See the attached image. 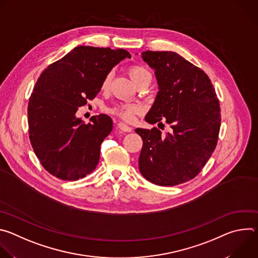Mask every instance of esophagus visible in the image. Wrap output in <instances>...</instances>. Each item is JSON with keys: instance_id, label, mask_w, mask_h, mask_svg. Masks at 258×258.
<instances>
[{"instance_id": "obj_1", "label": "esophagus", "mask_w": 258, "mask_h": 258, "mask_svg": "<svg viewBox=\"0 0 258 258\" xmlns=\"http://www.w3.org/2000/svg\"><path fill=\"white\" fill-rule=\"evenodd\" d=\"M117 127H118L121 132H125V133H127V132H132V131H133V128H132L131 126L126 125V124H125V123H123V122H119V123L117 124Z\"/></svg>"}]
</instances>
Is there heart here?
I'll list each match as a JSON object with an SVG mask.
<instances>
[{"mask_svg": "<svg viewBox=\"0 0 258 258\" xmlns=\"http://www.w3.org/2000/svg\"><path fill=\"white\" fill-rule=\"evenodd\" d=\"M127 72L132 81L137 87L143 83H151V80H152L151 73L143 65H139V64L132 65L128 67ZM111 80H112V73H108L102 82L103 90H106L109 88ZM139 111H140V108L136 105H122L113 109V112L115 114H117L118 116H120L122 119L126 121L133 120L135 114L138 113Z\"/></svg>", "mask_w": 258, "mask_h": 258, "instance_id": "heart-1", "label": "heart"}]
</instances>
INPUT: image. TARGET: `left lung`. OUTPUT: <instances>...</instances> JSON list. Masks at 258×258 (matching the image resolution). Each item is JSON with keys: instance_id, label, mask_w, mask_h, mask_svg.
<instances>
[{"instance_id": "obj_1", "label": "left lung", "mask_w": 258, "mask_h": 258, "mask_svg": "<svg viewBox=\"0 0 258 258\" xmlns=\"http://www.w3.org/2000/svg\"><path fill=\"white\" fill-rule=\"evenodd\" d=\"M155 72L158 93L145 120H161L172 128H136L143 140L142 175L158 186H175L194 178L212 155L220 126V108L206 73L174 52L142 53Z\"/></svg>"}]
</instances>
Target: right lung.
<instances>
[{
  "mask_svg": "<svg viewBox=\"0 0 258 258\" xmlns=\"http://www.w3.org/2000/svg\"><path fill=\"white\" fill-rule=\"evenodd\" d=\"M124 58L131 54L123 49L79 46L49 65L36 82L27 107L29 140L52 175L77 180L96 168L112 119L100 114L86 123L76 113L97 96L104 78Z\"/></svg>",
  "mask_w": 258,
  "mask_h": 258,
  "instance_id": "right-lung-1",
  "label": "right lung"
}]
</instances>
